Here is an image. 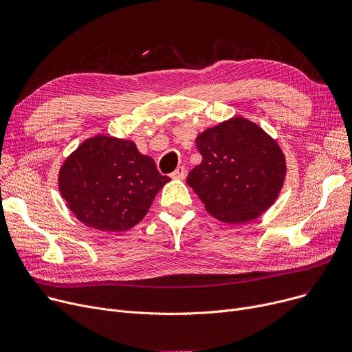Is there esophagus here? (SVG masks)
<instances>
[{
  "mask_svg": "<svg viewBox=\"0 0 352 352\" xmlns=\"http://www.w3.org/2000/svg\"><path fill=\"white\" fill-rule=\"evenodd\" d=\"M186 174H187V170L184 168V166H178V168L171 174V177L173 178H184L186 177Z\"/></svg>",
  "mask_w": 352,
  "mask_h": 352,
  "instance_id": "1",
  "label": "esophagus"
}]
</instances>
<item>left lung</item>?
Here are the masks:
<instances>
[{"instance_id":"1","label":"left lung","mask_w":352,"mask_h":352,"mask_svg":"<svg viewBox=\"0 0 352 352\" xmlns=\"http://www.w3.org/2000/svg\"><path fill=\"white\" fill-rule=\"evenodd\" d=\"M195 144L202 162L187 182L212 217L247 223L272 206L284 184L285 158L260 126L236 117L199 134Z\"/></svg>"}]
</instances>
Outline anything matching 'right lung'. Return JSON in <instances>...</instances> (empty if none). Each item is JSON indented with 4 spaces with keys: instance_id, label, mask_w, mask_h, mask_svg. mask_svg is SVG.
<instances>
[{
    "instance_id": "obj_1",
    "label": "right lung",
    "mask_w": 352,
    "mask_h": 352,
    "mask_svg": "<svg viewBox=\"0 0 352 352\" xmlns=\"http://www.w3.org/2000/svg\"><path fill=\"white\" fill-rule=\"evenodd\" d=\"M168 181L134 142L97 135L64 162L60 191L81 223L117 232L137 226Z\"/></svg>"
}]
</instances>
